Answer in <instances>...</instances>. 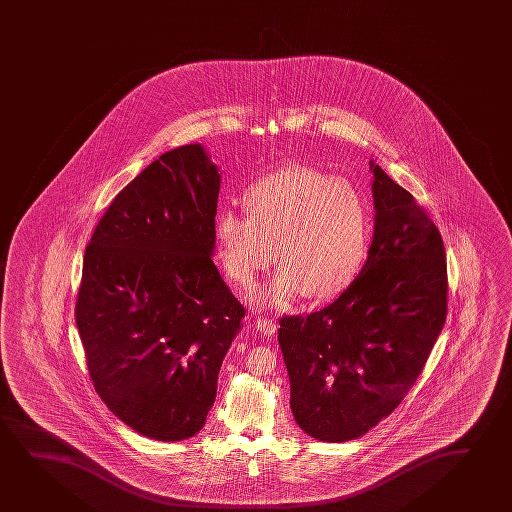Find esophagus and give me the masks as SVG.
<instances>
[{"label":"esophagus","mask_w":512,"mask_h":512,"mask_svg":"<svg viewBox=\"0 0 512 512\" xmlns=\"http://www.w3.org/2000/svg\"><path fill=\"white\" fill-rule=\"evenodd\" d=\"M276 322L271 319H257L255 322V329L259 331L260 334H264V336H273L276 333Z\"/></svg>","instance_id":"1"}]
</instances>
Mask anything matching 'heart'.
<instances>
[{"mask_svg": "<svg viewBox=\"0 0 512 512\" xmlns=\"http://www.w3.org/2000/svg\"><path fill=\"white\" fill-rule=\"evenodd\" d=\"M245 216L223 211L215 232L227 275L250 287L275 260L276 275L257 301L285 310L308 294L329 299L347 289L363 266L370 206L352 181L308 167H287L250 186Z\"/></svg>", "mask_w": 512, "mask_h": 512, "instance_id": "1", "label": "heart"}]
</instances>
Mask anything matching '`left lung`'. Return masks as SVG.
<instances>
[{
	"mask_svg": "<svg viewBox=\"0 0 512 512\" xmlns=\"http://www.w3.org/2000/svg\"><path fill=\"white\" fill-rule=\"evenodd\" d=\"M375 225L368 257L320 312L280 320L290 408L320 442H347L400 405L447 313L444 241L414 197L370 160Z\"/></svg>",
	"mask_w": 512,
	"mask_h": 512,
	"instance_id": "left-lung-1",
	"label": "left lung"
}]
</instances>
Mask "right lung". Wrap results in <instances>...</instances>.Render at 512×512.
<instances>
[{
    "label": "right lung",
    "mask_w": 512,
    "mask_h": 512,
    "mask_svg": "<svg viewBox=\"0 0 512 512\" xmlns=\"http://www.w3.org/2000/svg\"><path fill=\"white\" fill-rule=\"evenodd\" d=\"M222 174L202 144L116 195L84 253L75 322L93 386L144 437L199 433L245 308L213 262Z\"/></svg>",
    "instance_id": "add662e5"
}]
</instances>
